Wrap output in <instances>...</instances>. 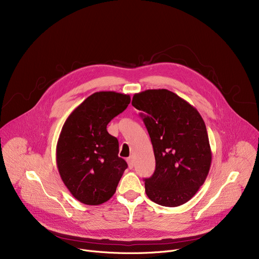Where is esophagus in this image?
<instances>
[{
	"label": "esophagus",
	"instance_id": "34e87169",
	"mask_svg": "<svg viewBox=\"0 0 259 259\" xmlns=\"http://www.w3.org/2000/svg\"><path fill=\"white\" fill-rule=\"evenodd\" d=\"M127 162H128V166H129V168H130V169H132V168H133V166H134V158H133L132 156L128 157V158H127Z\"/></svg>",
	"mask_w": 259,
	"mask_h": 259
}]
</instances>
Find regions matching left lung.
<instances>
[{
	"label": "left lung",
	"mask_w": 259,
	"mask_h": 259,
	"mask_svg": "<svg viewBox=\"0 0 259 259\" xmlns=\"http://www.w3.org/2000/svg\"><path fill=\"white\" fill-rule=\"evenodd\" d=\"M132 106L150 135L155 171L145 179L146 194L165 207L191 199L205 183L212 161L208 132L196 109L167 89L135 93Z\"/></svg>",
	"instance_id": "1"
}]
</instances>
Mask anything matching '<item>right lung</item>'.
I'll use <instances>...</instances> for the list:
<instances>
[{
    "mask_svg": "<svg viewBox=\"0 0 259 259\" xmlns=\"http://www.w3.org/2000/svg\"><path fill=\"white\" fill-rule=\"evenodd\" d=\"M130 104L114 91L91 94L67 117L57 145L61 179L75 199L98 206L110 199L127 162L118 157V141L107 125Z\"/></svg>",
    "mask_w": 259,
    "mask_h": 259,
    "instance_id": "obj_1",
    "label": "right lung"
}]
</instances>
